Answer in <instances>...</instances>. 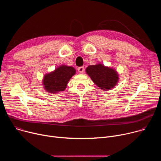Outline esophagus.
I'll return each mask as SVG.
<instances>
[{
	"label": "esophagus",
	"instance_id": "obj_1",
	"mask_svg": "<svg viewBox=\"0 0 161 161\" xmlns=\"http://www.w3.org/2000/svg\"><path fill=\"white\" fill-rule=\"evenodd\" d=\"M78 72L81 74H82L83 72H84V67H79L78 68Z\"/></svg>",
	"mask_w": 161,
	"mask_h": 161
}]
</instances>
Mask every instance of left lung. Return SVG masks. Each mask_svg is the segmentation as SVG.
<instances>
[{"instance_id":"1","label":"left lung","mask_w":161,"mask_h":161,"mask_svg":"<svg viewBox=\"0 0 161 161\" xmlns=\"http://www.w3.org/2000/svg\"><path fill=\"white\" fill-rule=\"evenodd\" d=\"M85 71L92 81L104 91L113 88L119 81V75L116 69L101 63L88 65Z\"/></svg>"}]
</instances>
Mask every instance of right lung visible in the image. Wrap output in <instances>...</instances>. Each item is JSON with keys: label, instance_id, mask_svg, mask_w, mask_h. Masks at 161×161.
I'll list each match as a JSON object with an SVG mask.
<instances>
[{"label": "right lung", "instance_id": "1", "mask_svg": "<svg viewBox=\"0 0 161 161\" xmlns=\"http://www.w3.org/2000/svg\"><path fill=\"white\" fill-rule=\"evenodd\" d=\"M72 66L61 65L49 73L45 74L42 83L44 90L52 94H56L65 90L68 81L76 74Z\"/></svg>", "mask_w": 161, "mask_h": 161}]
</instances>
